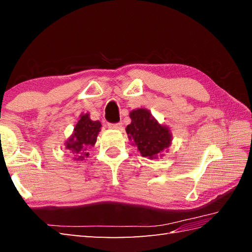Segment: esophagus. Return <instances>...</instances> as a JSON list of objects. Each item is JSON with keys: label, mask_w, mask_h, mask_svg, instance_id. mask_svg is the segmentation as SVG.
Here are the masks:
<instances>
[{"label": "esophagus", "mask_w": 252, "mask_h": 252, "mask_svg": "<svg viewBox=\"0 0 252 252\" xmlns=\"http://www.w3.org/2000/svg\"><path fill=\"white\" fill-rule=\"evenodd\" d=\"M108 127H109V129H112V130H121L122 126H121V123H114V125L109 123Z\"/></svg>", "instance_id": "1"}]
</instances>
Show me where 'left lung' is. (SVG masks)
<instances>
[{
    "instance_id": "1",
    "label": "left lung",
    "mask_w": 252,
    "mask_h": 252,
    "mask_svg": "<svg viewBox=\"0 0 252 252\" xmlns=\"http://www.w3.org/2000/svg\"><path fill=\"white\" fill-rule=\"evenodd\" d=\"M131 123L126 127L129 141L137 147L143 157L158 159L168 152L172 144L170 127L160 125L152 112L145 108H137L130 112Z\"/></svg>"
}]
</instances>
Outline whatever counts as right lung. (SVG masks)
Here are the masks:
<instances>
[{
    "mask_svg": "<svg viewBox=\"0 0 252 252\" xmlns=\"http://www.w3.org/2000/svg\"><path fill=\"white\" fill-rule=\"evenodd\" d=\"M100 127L101 123L91 119L89 112L80 115L72 134L65 142V146L70 152L73 160L82 161L89 157L88 149L95 145Z\"/></svg>",
    "mask_w": 252,
    "mask_h": 252,
    "instance_id": "obj_1",
    "label": "right lung"
}]
</instances>
